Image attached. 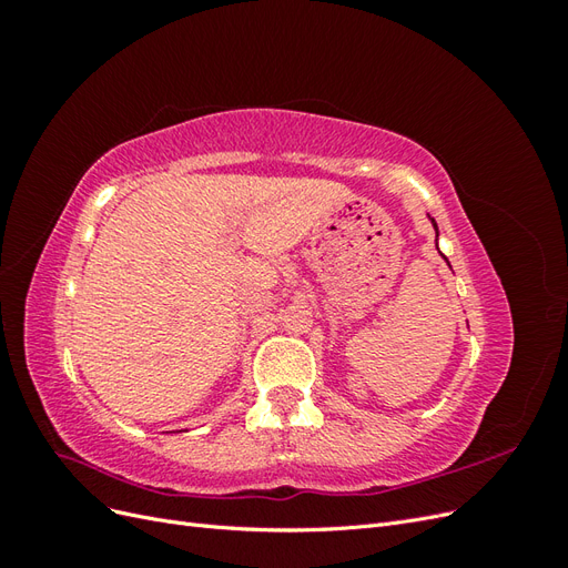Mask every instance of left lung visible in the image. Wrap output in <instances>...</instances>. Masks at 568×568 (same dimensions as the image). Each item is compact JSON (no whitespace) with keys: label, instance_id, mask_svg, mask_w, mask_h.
Segmentation results:
<instances>
[{"label":"left lung","instance_id":"left-lung-1","mask_svg":"<svg viewBox=\"0 0 568 568\" xmlns=\"http://www.w3.org/2000/svg\"><path fill=\"white\" fill-rule=\"evenodd\" d=\"M432 222H434V230H436V246H438V225H436L434 217H432Z\"/></svg>","mask_w":568,"mask_h":568}]
</instances>
